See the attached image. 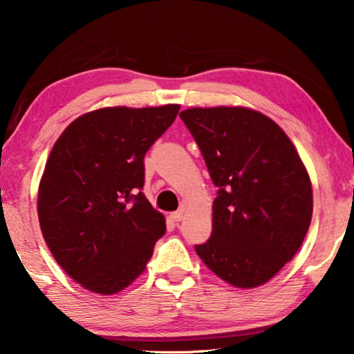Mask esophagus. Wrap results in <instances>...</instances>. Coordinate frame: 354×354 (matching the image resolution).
I'll list each match as a JSON object with an SVG mask.
<instances>
[{
  "label": "esophagus",
  "mask_w": 354,
  "mask_h": 354,
  "mask_svg": "<svg viewBox=\"0 0 354 354\" xmlns=\"http://www.w3.org/2000/svg\"><path fill=\"white\" fill-rule=\"evenodd\" d=\"M183 215H184V211L181 209V211L171 212V214H170V218H171L173 221H176V223H178V221H181V220H183Z\"/></svg>",
  "instance_id": "34e87169"
}]
</instances>
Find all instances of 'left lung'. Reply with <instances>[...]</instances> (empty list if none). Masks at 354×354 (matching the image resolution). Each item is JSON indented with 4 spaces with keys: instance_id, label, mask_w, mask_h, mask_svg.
<instances>
[{
    "instance_id": "1",
    "label": "left lung",
    "mask_w": 354,
    "mask_h": 354,
    "mask_svg": "<svg viewBox=\"0 0 354 354\" xmlns=\"http://www.w3.org/2000/svg\"><path fill=\"white\" fill-rule=\"evenodd\" d=\"M207 165L217 198L212 234L196 254L241 289L270 281L306 237L313 184L289 137L272 118L241 106L179 113Z\"/></svg>"
}]
</instances>
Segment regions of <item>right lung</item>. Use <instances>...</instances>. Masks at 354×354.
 Masks as SVG:
<instances>
[{"label":"right lung","mask_w":354,"mask_h":354,"mask_svg":"<svg viewBox=\"0 0 354 354\" xmlns=\"http://www.w3.org/2000/svg\"><path fill=\"white\" fill-rule=\"evenodd\" d=\"M179 104L103 107L59 136L37 195L40 230L53 257L77 284L112 295L145 272L165 217L140 189L149 147Z\"/></svg>","instance_id":"right-lung-1"}]
</instances>
